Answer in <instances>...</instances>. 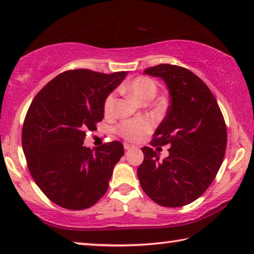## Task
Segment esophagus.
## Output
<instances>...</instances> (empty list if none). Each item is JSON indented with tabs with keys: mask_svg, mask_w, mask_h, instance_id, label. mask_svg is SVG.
I'll return each instance as SVG.
<instances>
[{
	"mask_svg": "<svg viewBox=\"0 0 254 254\" xmlns=\"http://www.w3.org/2000/svg\"><path fill=\"white\" fill-rule=\"evenodd\" d=\"M134 148H135L134 145L128 144V143H124V149H126L127 151H128V150H131V149H134Z\"/></svg>",
	"mask_w": 254,
	"mask_h": 254,
	"instance_id": "1",
	"label": "esophagus"
}]
</instances>
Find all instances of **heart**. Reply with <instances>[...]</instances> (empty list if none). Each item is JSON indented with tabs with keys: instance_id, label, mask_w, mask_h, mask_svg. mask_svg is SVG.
Wrapping results in <instances>:
<instances>
[{
	"instance_id": "1",
	"label": "heart",
	"mask_w": 254,
	"mask_h": 254,
	"mask_svg": "<svg viewBox=\"0 0 254 254\" xmlns=\"http://www.w3.org/2000/svg\"><path fill=\"white\" fill-rule=\"evenodd\" d=\"M126 91L131 94L132 97L137 102L142 103L147 100H152L156 95L157 86L154 81L148 77H136L131 80L126 87ZM115 107V95L110 94L106 97L104 103V112L107 117L114 113ZM153 122L148 118H141L134 120H127L120 124L118 131L124 139L128 141H139L152 130Z\"/></svg>"
}]
</instances>
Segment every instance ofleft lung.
I'll list each match as a JSON object with an SVG mask.
<instances>
[{"instance_id":"1","label":"left lung","mask_w":254,"mask_h":254,"mask_svg":"<svg viewBox=\"0 0 254 254\" xmlns=\"http://www.w3.org/2000/svg\"><path fill=\"white\" fill-rule=\"evenodd\" d=\"M144 74L161 78L169 92L170 105L151 145L170 148L159 160L158 152L143 147L137 178L157 204L180 207L203 195L220 169L226 149L224 118L209 88L186 68L162 64Z\"/></svg>"}]
</instances>
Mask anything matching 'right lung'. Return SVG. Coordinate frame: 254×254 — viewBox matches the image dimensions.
Masks as SVG:
<instances>
[{"label":"right lung","mask_w":254,"mask_h":254,"mask_svg":"<svg viewBox=\"0 0 254 254\" xmlns=\"http://www.w3.org/2000/svg\"><path fill=\"white\" fill-rule=\"evenodd\" d=\"M127 75L68 70L32 101L23 123L22 148L34 182L55 204L84 209L106 192L114 166L124 154L123 144L113 141L91 149L84 145V136L104 118L106 97Z\"/></svg>","instance_id":"add662e5"}]
</instances>
